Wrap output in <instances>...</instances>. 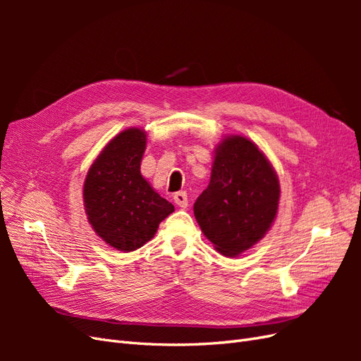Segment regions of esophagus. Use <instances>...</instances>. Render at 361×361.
Listing matches in <instances>:
<instances>
[{
	"instance_id": "34e87169",
	"label": "esophagus",
	"mask_w": 361,
	"mask_h": 361,
	"mask_svg": "<svg viewBox=\"0 0 361 361\" xmlns=\"http://www.w3.org/2000/svg\"><path fill=\"white\" fill-rule=\"evenodd\" d=\"M173 200L179 207H183V209H185V207H188V195L185 191H179V192L174 194Z\"/></svg>"
}]
</instances>
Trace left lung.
<instances>
[{
    "label": "left lung",
    "mask_w": 361,
    "mask_h": 361,
    "mask_svg": "<svg viewBox=\"0 0 361 361\" xmlns=\"http://www.w3.org/2000/svg\"><path fill=\"white\" fill-rule=\"evenodd\" d=\"M280 183L253 141L226 137L215 149L211 182L194 203L202 232L223 256L235 257L259 243L274 223Z\"/></svg>",
    "instance_id": "1"
}]
</instances>
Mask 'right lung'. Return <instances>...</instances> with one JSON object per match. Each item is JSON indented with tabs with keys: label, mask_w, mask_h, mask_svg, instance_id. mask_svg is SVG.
Wrapping results in <instances>:
<instances>
[{
	"label": "right lung",
	"mask_w": 361,
	"mask_h": 361,
	"mask_svg": "<svg viewBox=\"0 0 361 361\" xmlns=\"http://www.w3.org/2000/svg\"><path fill=\"white\" fill-rule=\"evenodd\" d=\"M145 150L143 129L122 130L94 159L84 182V207L93 231L125 253L149 243L174 211L141 176Z\"/></svg>",
	"instance_id": "1"
}]
</instances>
